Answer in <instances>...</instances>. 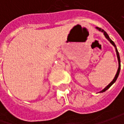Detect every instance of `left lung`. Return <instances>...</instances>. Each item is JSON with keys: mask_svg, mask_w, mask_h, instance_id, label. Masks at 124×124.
<instances>
[{"mask_svg": "<svg viewBox=\"0 0 124 124\" xmlns=\"http://www.w3.org/2000/svg\"><path fill=\"white\" fill-rule=\"evenodd\" d=\"M96 29H98L99 31H102V32H103V33H104V35H105V36L106 37V39H107V40H109L112 44L113 46L115 47V48H116V55H117V58H118V62H119V68H118V70H117V72H116V75H115V77H114V79L112 80V81L110 83V84H109L107 87H105L103 90L102 91H100V93H103V92H105V91H106L108 88H110V86L112 85L116 81V79H117V78H118V77H119V72H120V69H121V61H120V57H119V52H118V50H117V49H116V45L114 44V43L113 42L112 40L110 39V38L109 37V36H108V34L106 33V31H105L103 29H102L101 28H99V27H96Z\"/></svg>", "mask_w": 124, "mask_h": 124, "instance_id": "obj_1", "label": "left lung"}]
</instances>
